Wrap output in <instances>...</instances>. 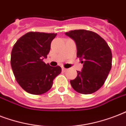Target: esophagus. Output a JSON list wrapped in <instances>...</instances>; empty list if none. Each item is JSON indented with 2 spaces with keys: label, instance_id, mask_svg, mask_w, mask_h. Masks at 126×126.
Wrapping results in <instances>:
<instances>
[{
  "label": "esophagus",
  "instance_id": "obj_1",
  "mask_svg": "<svg viewBox=\"0 0 126 126\" xmlns=\"http://www.w3.org/2000/svg\"><path fill=\"white\" fill-rule=\"evenodd\" d=\"M67 69H65V68H64V67H62V71H64V72L67 71Z\"/></svg>",
  "mask_w": 126,
  "mask_h": 126
}]
</instances>
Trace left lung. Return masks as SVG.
I'll list each match as a JSON object with an SVG mask.
<instances>
[{"mask_svg": "<svg viewBox=\"0 0 126 126\" xmlns=\"http://www.w3.org/2000/svg\"><path fill=\"white\" fill-rule=\"evenodd\" d=\"M75 40L77 57L84 63L82 71L70 80L71 86L82 94H91L101 88L112 67V52L103 38L91 31L79 29L65 32Z\"/></svg>", "mask_w": 126, "mask_h": 126, "instance_id": "left-lung-1", "label": "left lung"}]
</instances>
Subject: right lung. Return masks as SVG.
<instances>
[{
	"label": "right lung",
	"instance_id": "obj_1",
	"mask_svg": "<svg viewBox=\"0 0 126 126\" xmlns=\"http://www.w3.org/2000/svg\"><path fill=\"white\" fill-rule=\"evenodd\" d=\"M57 33L29 32L17 40L11 53L10 63L16 80L29 94L41 95L50 90L53 80L61 73L59 66L43 61Z\"/></svg>",
	"mask_w": 126,
	"mask_h": 126
}]
</instances>
